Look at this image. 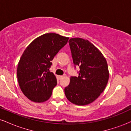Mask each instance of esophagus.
Segmentation results:
<instances>
[{
  "label": "esophagus",
  "instance_id": "1",
  "mask_svg": "<svg viewBox=\"0 0 131 131\" xmlns=\"http://www.w3.org/2000/svg\"><path fill=\"white\" fill-rule=\"evenodd\" d=\"M63 78V76H58V78H59L60 79H61V78Z\"/></svg>",
  "mask_w": 131,
  "mask_h": 131
}]
</instances>
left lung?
Returning <instances> with one entry per match:
<instances>
[{
    "mask_svg": "<svg viewBox=\"0 0 131 131\" xmlns=\"http://www.w3.org/2000/svg\"><path fill=\"white\" fill-rule=\"evenodd\" d=\"M68 42L73 63L80 70L78 76L71 77L64 94L75 105L90 104L100 95L107 84V62L101 52L88 40L76 37L70 39Z\"/></svg>",
    "mask_w": 131,
    "mask_h": 131,
    "instance_id": "8db88e82",
    "label": "left lung"
}]
</instances>
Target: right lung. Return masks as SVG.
Here are the masks:
<instances>
[{"instance_id":"add662e5","label":"right lung","mask_w":131,"mask_h":131,"mask_svg":"<svg viewBox=\"0 0 131 131\" xmlns=\"http://www.w3.org/2000/svg\"><path fill=\"white\" fill-rule=\"evenodd\" d=\"M68 39L47 33L35 39L24 51L18 64L17 78L22 92L30 100L42 103L51 97L57 84L56 76L49 71L51 61Z\"/></svg>"}]
</instances>
